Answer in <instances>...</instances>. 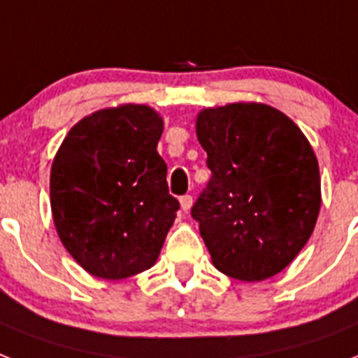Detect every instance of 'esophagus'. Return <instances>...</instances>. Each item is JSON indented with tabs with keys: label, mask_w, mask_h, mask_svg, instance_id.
<instances>
[{
	"label": "esophagus",
	"mask_w": 358,
	"mask_h": 358,
	"mask_svg": "<svg viewBox=\"0 0 358 358\" xmlns=\"http://www.w3.org/2000/svg\"><path fill=\"white\" fill-rule=\"evenodd\" d=\"M179 203H181V209L187 213V210L192 207V196H188V194L187 196H181V198H179Z\"/></svg>",
	"instance_id": "obj_1"
}]
</instances>
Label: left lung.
Here are the masks:
<instances>
[{"instance_id": "left-lung-1", "label": "left lung", "mask_w": 358, "mask_h": 358, "mask_svg": "<svg viewBox=\"0 0 358 358\" xmlns=\"http://www.w3.org/2000/svg\"><path fill=\"white\" fill-rule=\"evenodd\" d=\"M196 134L210 179L192 217L213 265L245 282L278 274L308 243L320 215V166L310 141L262 102L205 108Z\"/></svg>"}]
</instances>
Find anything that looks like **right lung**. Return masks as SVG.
Here are the masks:
<instances>
[{
	"instance_id": "1",
	"label": "right lung",
	"mask_w": 358,
	"mask_h": 358,
	"mask_svg": "<svg viewBox=\"0 0 358 358\" xmlns=\"http://www.w3.org/2000/svg\"><path fill=\"white\" fill-rule=\"evenodd\" d=\"M164 123L153 108L123 104L74 124L50 171V205L66 252L96 278L153 267L176 220L168 166L157 151Z\"/></svg>"
}]
</instances>
